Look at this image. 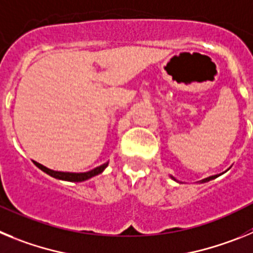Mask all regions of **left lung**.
Masks as SVG:
<instances>
[{
	"label": "left lung",
	"instance_id": "1",
	"mask_svg": "<svg viewBox=\"0 0 253 253\" xmlns=\"http://www.w3.org/2000/svg\"><path fill=\"white\" fill-rule=\"evenodd\" d=\"M220 175H222V173H219V175H213V176H209V177L204 178V180L199 181V184H204V182H208V181H210V180H214V178L219 177V176H220ZM169 177H171L172 180H173V181H176V182H178V180H176V178L173 177V176H169Z\"/></svg>",
	"mask_w": 253,
	"mask_h": 253
}]
</instances>
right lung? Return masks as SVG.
Segmentation results:
<instances>
[{
  "label": "right lung",
  "instance_id": "1",
  "mask_svg": "<svg viewBox=\"0 0 253 253\" xmlns=\"http://www.w3.org/2000/svg\"><path fill=\"white\" fill-rule=\"evenodd\" d=\"M33 162H34V165L38 167V169H40L43 172H45L46 175L51 176V177H54V178H58V180L71 181V182H82V181L88 180V178L93 177V176L100 175L101 172H104V169H106L107 165H109V162H106L104 163V165H101V166L96 167V169L87 172H63V171H54V169H48V167L40 165V163L37 162V161H33Z\"/></svg>",
  "mask_w": 253,
  "mask_h": 253
}]
</instances>
